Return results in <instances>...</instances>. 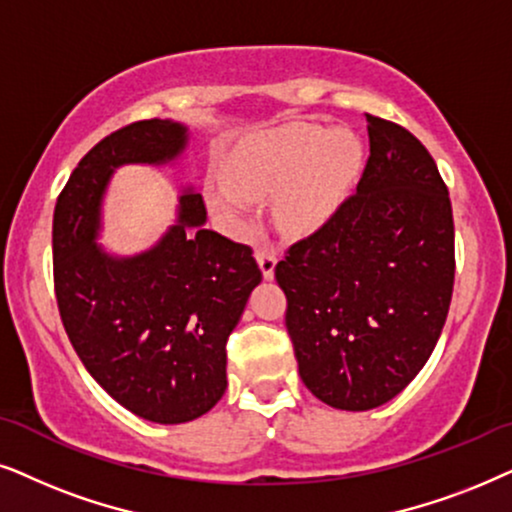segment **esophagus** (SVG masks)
Segmentation results:
<instances>
[{
	"mask_svg": "<svg viewBox=\"0 0 512 512\" xmlns=\"http://www.w3.org/2000/svg\"><path fill=\"white\" fill-rule=\"evenodd\" d=\"M255 257H257V264H260L264 278H274V269H276V252L267 248V245H260V248L255 250Z\"/></svg>",
	"mask_w": 512,
	"mask_h": 512,
	"instance_id": "34e87169",
	"label": "esophagus"
}]
</instances>
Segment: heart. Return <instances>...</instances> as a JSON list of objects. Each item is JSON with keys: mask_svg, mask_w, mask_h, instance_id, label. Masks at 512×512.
Wrapping results in <instances>:
<instances>
[{"mask_svg": "<svg viewBox=\"0 0 512 512\" xmlns=\"http://www.w3.org/2000/svg\"><path fill=\"white\" fill-rule=\"evenodd\" d=\"M363 166V145L349 131L290 124L245 140L222 163L224 180L208 182V203L234 229L252 220V204L271 201L285 234L316 229L344 201Z\"/></svg>", "mask_w": 512, "mask_h": 512, "instance_id": "obj_1", "label": "heart"}]
</instances>
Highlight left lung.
Listing matches in <instances>:
<instances>
[{
    "instance_id": "obj_1",
    "label": "left lung",
    "mask_w": 512,
    "mask_h": 512,
    "mask_svg": "<svg viewBox=\"0 0 512 512\" xmlns=\"http://www.w3.org/2000/svg\"><path fill=\"white\" fill-rule=\"evenodd\" d=\"M367 117L370 159L339 203L276 264L306 388L337 410L395 398L438 344L454 290V217L428 149Z\"/></svg>"
}]
</instances>
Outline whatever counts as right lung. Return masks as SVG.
Listing matches in <instances>:
<instances>
[{"label": "right lung", "instance_id": "add662e5", "mask_svg": "<svg viewBox=\"0 0 512 512\" xmlns=\"http://www.w3.org/2000/svg\"><path fill=\"white\" fill-rule=\"evenodd\" d=\"M187 128L145 119L102 138L58 196L53 285L67 337L91 377L138 417L185 424L227 388V339L262 281L250 245L203 229L201 194L180 196L175 227L152 250L109 257L93 241L109 175L173 161Z\"/></svg>", "mask_w": 512, "mask_h": 512}]
</instances>
